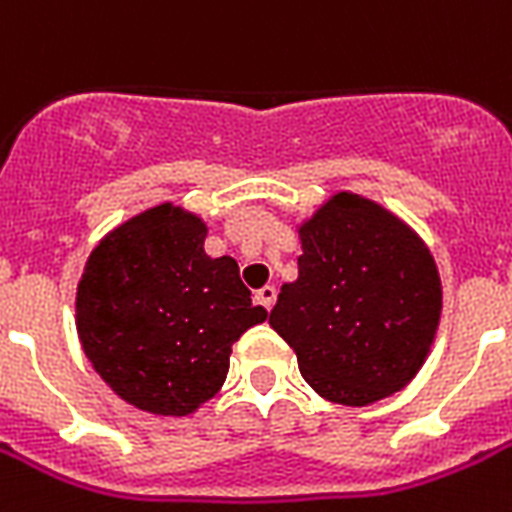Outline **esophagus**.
<instances>
[{
  "mask_svg": "<svg viewBox=\"0 0 512 512\" xmlns=\"http://www.w3.org/2000/svg\"><path fill=\"white\" fill-rule=\"evenodd\" d=\"M276 295H279V292H276V287H271V284H268V287L257 289L255 300H257V303H260V305H263L265 311H271L273 303H276Z\"/></svg>",
  "mask_w": 512,
  "mask_h": 512,
  "instance_id": "34e87169",
  "label": "esophagus"
}]
</instances>
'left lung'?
<instances>
[{"mask_svg": "<svg viewBox=\"0 0 512 512\" xmlns=\"http://www.w3.org/2000/svg\"><path fill=\"white\" fill-rule=\"evenodd\" d=\"M300 241L297 281L281 287L268 321L305 382L345 406L404 388L441 319L430 249L388 209L345 191L300 225Z\"/></svg>", "mask_w": 512, "mask_h": 512, "instance_id": "8db88e82", "label": "left lung"}]
</instances>
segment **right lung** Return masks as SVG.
I'll list each match as a JSON object with an SVG mask.
<instances>
[{"label":"right lung","instance_id":"obj_1","mask_svg":"<svg viewBox=\"0 0 512 512\" xmlns=\"http://www.w3.org/2000/svg\"><path fill=\"white\" fill-rule=\"evenodd\" d=\"M207 225L172 204L140 212L92 249L76 329L95 372L143 412L185 417L215 396L231 345L268 311L233 257L204 252Z\"/></svg>","mask_w":512,"mask_h":512}]
</instances>
